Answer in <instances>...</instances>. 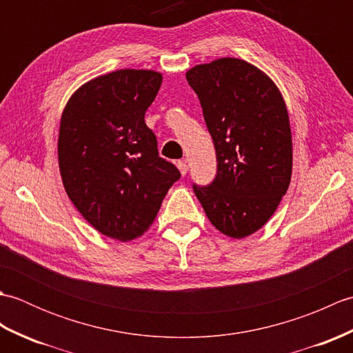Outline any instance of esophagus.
Segmentation results:
<instances>
[{
    "label": "esophagus",
    "mask_w": 353,
    "mask_h": 353,
    "mask_svg": "<svg viewBox=\"0 0 353 353\" xmlns=\"http://www.w3.org/2000/svg\"><path fill=\"white\" fill-rule=\"evenodd\" d=\"M177 168H179V171H181V174L185 176L186 172H188V163H186L185 161H179L177 162Z\"/></svg>",
    "instance_id": "34e87169"
}]
</instances>
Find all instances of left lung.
Returning a JSON list of instances; mask_svg holds the SVG:
<instances>
[{
  "label": "left lung",
  "mask_w": 353,
  "mask_h": 353,
  "mask_svg": "<svg viewBox=\"0 0 353 353\" xmlns=\"http://www.w3.org/2000/svg\"><path fill=\"white\" fill-rule=\"evenodd\" d=\"M216 153V176L194 192L212 226L243 239L272 219L292 172V138L282 92L243 59L221 57L186 71Z\"/></svg>",
  "instance_id": "obj_1"
}]
</instances>
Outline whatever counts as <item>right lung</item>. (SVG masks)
<instances>
[{
  "instance_id": "right-lung-1",
  "label": "right lung",
  "mask_w": 353,
  "mask_h": 353,
  "mask_svg": "<svg viewBox=\"0 0 353 353\" xmlns=\"http://www.w3.org/2000/svg\"><path fill=\"white\" fill-rule=\"evenodd\" d=\"M162 74L118 70L86 81L66 101L57 157L70 200L100 234L132 241L152 226L181 172L157 153L145 110Z\"/></svg>"
}]
</instances>
